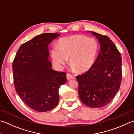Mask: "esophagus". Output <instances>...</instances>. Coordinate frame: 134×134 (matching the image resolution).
Listing matches in <instances>:
<instances>
[{
  "instance_id": "obj_1",
  "label": "esophagus",
  "mask_w": 134,
  "mask_h": 134,
  "mask_svg": "<svg viewBox=\"0 0 134 134\" xmlns=\"http://www.w3.org/2000/svg\"><path fill=\"white\" fill-rule=\"evenodd\" d=\"M66 77H67V79L68 80H71V79H72V78H73V76H72V75L71 74L68 73V74H67V75H66Z\"/></svg>"
}]
</instances>
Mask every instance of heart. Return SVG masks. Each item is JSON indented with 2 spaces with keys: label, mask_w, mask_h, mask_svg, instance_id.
I'll use <instances>...</instances> for the list:
<instances>
[{
  "label": "heart",
  "mask_w": 134,
  "mask_h": 134,
  "mask_svg": "<svg viewBox=\"0 0 134 134\" xmlns=\"http://www.w3.org/2000/svg\"><path fill=\"white\" fill-rule=\"evenodd\" d=\"M99 51L97 41L84 35H73L61 38L51 50V57L54 67L60 70L69 62L79 72H85L96 62Z\"/></svg>",
  "instance_id": "1"
}]
</instances>
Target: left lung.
I'll return each mask as SVG.
<instances>
[{
    "instance_id": "1",
    "label": "left lung",
    "mask_w": 134,
    "mask_h": 134,
    "mask_svg": "<svg viewBox=\"0 0 134 134\" xmlns=\"http://www.w3.org/2000/svg\"><path fill=\"white\" fill-rule=\"evenodd\" d=\"M100 44V52L88 71L76 77L80 100L91 108L107 105L120 89L122 79L120 53L106 36L90 31Z\"/></svg>"
}]
</instances>
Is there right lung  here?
I'll use <instances>...</instances> for the list:
<instances>
[{
	"label": "right lung",
	"instance_id": "right-lung-1",
	"mask_svg": "<svg viewBox=\"0 0 134 134\" xmlns=\"http://www.w3.org/2000/svg\"><path fill=\"white\" fill-rule=\"evenodd\" d=\"M58 33H43L23 44L13 62L16 92L29 108L38 112L54 109L59 101V89L67 81L66 73L53 70L48 44Z\"/></svg>",
	"mask_w": 134,
	"mask_h": 134
}]
</instances>
